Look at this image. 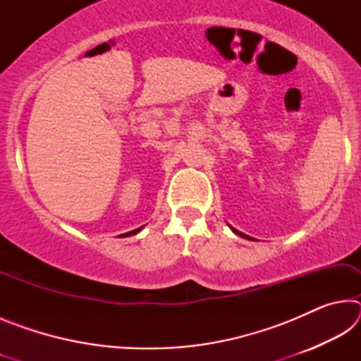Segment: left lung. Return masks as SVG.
<instances>
[{
    "label": "left lung",
    "mask_w": 361,
    "mask_h": 361,
    "mask_svg": "<svg viewBox=\"0 0 361 361\" xmlns=\"http://www.w3.org/2000/svg\"><path fill=\"white\" fill-rule=\"evenodd\" d=\"M229 228L232 229V232H234V234H237V235H240V237H243V239H248V240H255L253 237H250V235H247V234H243V232H240V231H237V229H234L232 228V226H229Z\"/></svg>",
    "instance_id": "8db88e82"
}]
</instances>
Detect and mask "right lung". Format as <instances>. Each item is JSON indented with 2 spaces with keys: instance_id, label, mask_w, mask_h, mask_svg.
Returning a JSON list of instances; mask_svg holds the SVG:
<instances>
[{
  "instance_id": "right-lung-1",
  "label": "right lung",
  "mask_w": 361,
  "mask_h": 361,
  "mask_svg": "<svg viewBox=\"0 0 361 361\" xmlns=\"http://www.w3.org/2000/svg\"><path fill=\"white\" fill-rule=\"evenodd\" d=\"M143 228V226H142ZM142 228H137V229H133V231H130V232H126V234H121L119 237H129V235H133V234H137V232H140L142 231Z\"/></svg>"
}]
</instances>
